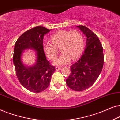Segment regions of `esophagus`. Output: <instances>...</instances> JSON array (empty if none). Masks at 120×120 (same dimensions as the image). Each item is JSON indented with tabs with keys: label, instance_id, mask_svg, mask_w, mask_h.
<instances>
[{
	"label": "esophagus",
	"instance_id": "obj_1",
	"mask_svg": "<svg viewBox=\"0 0 120 120\" xmlns=\"http://www.w3.org/2000/svg\"><path fill=\"white\" fill-rule=\"evenodd\" d=\"M60 69H61V67H56V71H58V70H60Z\"/></svg>",
	"mask_w": 120,
	"mask_h": 120
}]
</instances>
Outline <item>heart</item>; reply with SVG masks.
Wrapping results in <instances>:
<instances>
[{"mask_svg": "<svg viewBox=\"0 0 120 120\" xmlns=\"http://www.w3.org/2000/svg\"><path fill=\"white\" fill-rule=\"evenodd\" d=\"M50 40L52 43H42V50L49 60H54L58 55V48L60 47L62 53L55 60V64L57 65L66 64L70 62V59L76 60L84 49V39L78 30H59L51 35Z\"/></svg>", "mask_w": 120, "mask_h": 120, "instance_id": "1", "label": "heart"}]
</instances>
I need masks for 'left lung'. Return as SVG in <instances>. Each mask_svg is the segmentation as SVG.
<instances>
[{"instance_id": "obj_1", "label": "left lung", "mask_w": 120, "mask_h": 120, "mask_svg": "<svg viewBox=\"0 0 120 120\" xmlns=\"http://www.w3.org/2000/svg\"><path fill=\"white\" fill-rule=\"evenodd\" d=\"M77 27L87 38L86 47L81 58L71 65L66 83L74 91H82L92 86L98 79L104 64V54L101 42L92 31L82 25Z\"/></svg>"}]
</instances>
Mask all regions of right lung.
Masks as SVG:
<instances>
[{
  "label": "right lung",
  "instance_id": "add662e5",
  "mask_svg": "<svg viewBox=\"0 0 120 120\" xmlns=\"http://www.w3.org/2000/svg\"><path fill=\"white\" fill-rule=\"evenodd\" d=\"M50 31L41 26L34 27L23 33L15 44L13 62L16 75L21 84L33 92H41L46 89L56 71L55 67L46 58L42 47L44 35ZM27 48H33L37 51V62L32 67L24 66L21 61L22 51Z\"/></svg>",
  "mask_w": 120,
  "mask_h": 120
}]
</instances>
